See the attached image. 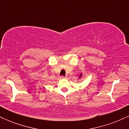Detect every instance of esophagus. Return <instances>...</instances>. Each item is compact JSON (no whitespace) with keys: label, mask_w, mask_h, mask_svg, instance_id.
Listing matches in <instances>:
<instances>
[{"label":"esophagus","mask_w":129,"mask_h":129,"mask_svg":"<svg viewBox=\"0 0 129 129\" xmlns=\"http://www.w3.org/2000/svg\"><path fill=\"white\" fill-rule=\"evenodd\" d=\"M67 78L66 76H61L60 77V79H66V78Z\"/></svg>","instance_id":"esophagus-1"}]
</instances>
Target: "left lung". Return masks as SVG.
<instances>
[{"label":"left lung","mask_w":129,"mask_h":129,"mask_svg":"<svg viewBox=\"0 0 129 129\" xmlns=\"http://www.w3.org/2000/svg\"><path fill=\"white\" fill-rule=\"evenodd\" d=\"M81 76H82V73H81V75H79V78H81Z\"/></svg>","instance_id":"8db88e82"}]
</instances>
